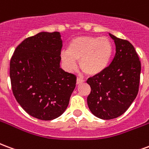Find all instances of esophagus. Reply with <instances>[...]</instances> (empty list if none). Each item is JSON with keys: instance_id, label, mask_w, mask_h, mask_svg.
<instances>
[{"instance_id": "1", "label": "esophagus", "mask_w": 149, "mask_h": 149, "mask_svg": "<svg viewBox=\"0 0 149 149\" xmlns=\"http://www.w3.org/2000/svg\"><path fill=\"white\" fill-rule=\"evenodd\" d=\"M84 81V79H82V78L81 77H77V84H81V83H83Z\"/></svg>"}]
</instances>
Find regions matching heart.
Wrapping results in <instances>:
<instances>
[{
	"label": "heart",
	"instance_id": "heart-1",
	"mask_svg": "<svg viewBox=\"0 0 149 149\" xmlns=\"http://www.w3.org/2000/svg\"><path fill=\"white\" fill-rule=\"evenodd\" d=\"M112 52V44L108 37L82 36L72 40L68 51H63L61 58L68 71H74L77 68V61H80L84 73L96 76L107 68Z\"/></svg>",
	"mask_w": 149,
	"mask_h": 149
}]
</instances>
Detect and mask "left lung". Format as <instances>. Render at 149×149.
I'll return each mask as SVG.
<instances>
[{
	"mask_svg": "<svg viewBox=\"0 0 149 149\" xmlns=\"http://www.w3.org/2000/svg\"><path fill=\"white\" fill-rule=\"evenodd\" d=\"M109 36L115 42V56L101 73L87 81L91 87L88 106L103 120L116 118L127 111L137 96L141 79V61L133 45L127 40Z\"/></svg>",
	"mask_w": 149,
	"mask_h": 149,
	"instance_id": "obj_1",
	"label": "left lung"
}]
</instances>
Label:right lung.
<instances>
[{
  "label": "right lung",
  "mask_w": 149,
  "mask_h": 149,
  "mask_svg": "<svg viewBox=\"0 0 149 149\" xmlns=\"http://www.w3.org/2000/svg\"><path fill=\"white\" fill-rule=\"evenodd\" d=\"M62 40L58 32H42L24 39L10 60L13 93L29 115L51 120L65 112L77 77L60 68Z\"/></svg>",
  "instance_id": "obj_1"
}]
</instances>
